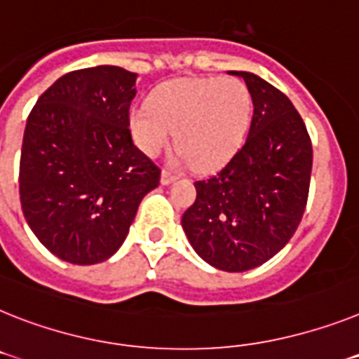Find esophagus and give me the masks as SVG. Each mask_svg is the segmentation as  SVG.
Masks as SVG:
<instances>
[{
	"label": "esophagus",
	"instance_id": "34e87169",
	"mask_svg": "<svg viewBox=\"0 0 359 359\" xmlns=\"http://www.w3.org/2000/svg\"><path fill=\"white\" fill-rule=\"evenodd\" d=\"M175 180H177V177H175L173 173H170V171H162L161 173V184L162 186H170V184H173Z\"/></svg>",
	"mask_w": 359,
	"mask_h": 359
}]
</instances>
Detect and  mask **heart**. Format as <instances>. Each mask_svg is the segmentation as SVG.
Masks as SVG:
<instances>
[{"label":"heart","mask_w":359,"mask_h":359,"mask_svg":"<svg viewBox=\"0 0 359 359\" xmlns=\"http://www.w3.org/2000/svg\"><path fill=\"white\" fill-rule=\"evenodd\" d=\"M252 120L254 96L239 78H180L156 87L149 104L135 105L129 131L147 156L158 155L177 131V162L213 171L243 147Z\"/></svg>","instance_id":"obj_1"}]
</instances>
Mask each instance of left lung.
<instances>
[{"mask_svg": "<svg viewBox=\"0 0 359 359\" xmlns=\"http://www.w3.org/2000/svg\"><path fill=\"white\" fill-rule=\"evenodd\" d=\"M241 76L254 96L245 146L222 170L197 180L182 215L189 245L224 272L261 266L296 233L309 198L312 144L305 122L279 89L254 72Z\"/></svg>", "mask_w": 359, "mask_h": 359, "instance_id": "obj_1", "label": "left lung"}]
</instances>
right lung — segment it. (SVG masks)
<instances>
[{
    "instance_id": "add662e5",
    "label": "right lung",
    "mask_w": 359,
    "mask_h": 359,
    "mask_svg": "<svg viewBox=\"0 0 359 359\" xmlns=\"http://www.w3.org/2000/svg\"><path fill=\"white\" fill-rule=\"evenodd\" d=\"M135 83V72L114 65L67 72L27 118L21 210L62 261L96 264L116 254L140 201L158 186L161 170L129 131Z\"/></svg>"
}]
</instances>
